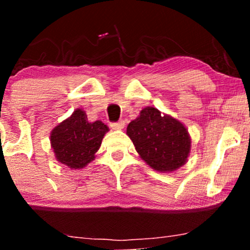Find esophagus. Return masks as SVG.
<instances>
[{"mask_svg":"<svg viewBox=\"0 0 250 250\" xmlns=\"http://www.w3.org/2000/svg\"><path fill=\"white\" fill-rule=\"evenodd\" d=\"M110 127H111V129H114V130H121V129L125 128V121H119L115 123H111Z\"/></svg>","mask_w":250,"mask_h":250,"instance_id":"34e87169","label":"esophagus"}]
</instances>
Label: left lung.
Returning <instances> with one entry per match:
<instances>
[{"label": "left lung", "mask_w": 250, "mask_h": 250, "mask_svg": "<svg viewBox=\"0 0 250 250\" xmlns=\"http://www.w3.org/2000/svg\"><path fill=\"white\" fill-rule=\"evenodd\" d=\"M127 135L143 161L161 173L177 170L190 153L191 140L185 125L154 107L140 111L128 125Z\"/></svg>", "instance_id": "8db88e82"}]
</instances>
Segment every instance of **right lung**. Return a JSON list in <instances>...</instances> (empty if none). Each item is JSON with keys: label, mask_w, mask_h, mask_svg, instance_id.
I'll use <instances>...</instances> for the list:
<instances>
[{"label": "right lung", "mask_w": 250, "mask_h": 250, "mask_svg": "<svg viewBox=\"0 0 250 250\" xmlns=\"http://www.w3.org/2000/svg\"><path fill=\"white\" fill-rule=\"evenodd\" d=\"M109 128L102 121L89 122L87 114L76 109L51 130L50 145L56 160L70 169H82L95 159Z\"/></svg>", "instance_id": "obj_1"}]
</instances>
